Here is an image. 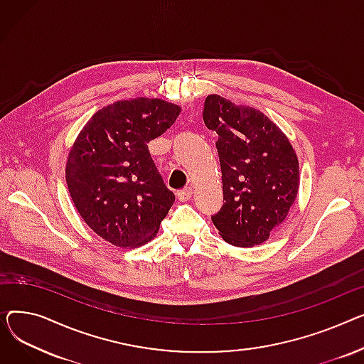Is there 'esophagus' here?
<instances>
[{
    "instance_id": "obj_1",
    "label": "esophagus",
    "mask_w": 364,
    "mask_h": 364,
    "mask_svg": "<svg viewBox=\"0 0 364 364\" xmlns=\"http://www.w3.org/2000/svg\"><path fill=\"white\" fill-rule=\"evenodd\" d=\"M176 197L179 201H188L192 197V188H185V189L178 191Z\"/></svg>"
}]
</instances>
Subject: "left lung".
<instances>
[{
    "label": "left lung",
    "instance_id": "1",
    "mask_svg": "<svg viewBox=\"0 0 364 364\" xmlns=\"http://www.w3.org/2000/svg\"><path fill=\"white\" fill-rule=\"evenodd\" d=\"M203 119L216 142L223 207L211 218L230 245L266 242L288 216L300 188V164L288 136L264 113L218 94L205 98Z\"/></svg>",
    "mask_w": 364,
    "mask_h": 364
}]
</instances>
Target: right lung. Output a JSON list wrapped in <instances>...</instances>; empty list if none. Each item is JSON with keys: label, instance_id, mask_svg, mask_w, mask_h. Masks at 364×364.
I'll list each match as a JSON object with an SVG mask.
<instances>
[{"label": "right lung", "instance_id": "right-lung-1", "mask_svg": "<svg viewBox=\"0 0 364 364\" xmlns=\"http://www.w3.org/2000/svg\"><path fill=\"white\" fill-rule=\"evenodd\" d=\"M181 110L160 98L116 101L98 110L70 146L66 183L72 201L107 242L138 248L157 235L175 196L146 144L163 135Z\"/></svg>", "mask_w": 364, "mask_h": 364}]
</instances>
